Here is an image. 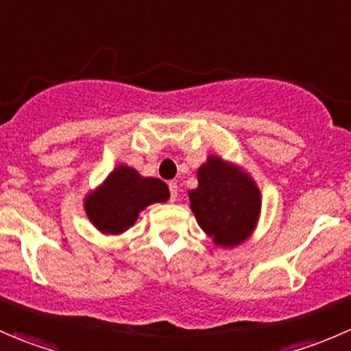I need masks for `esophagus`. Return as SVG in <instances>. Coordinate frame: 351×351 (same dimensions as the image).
<instances>
[{
	"label": "esophagus",
	"mask_w": 351,
	"mask_h": 351,
	"mask_svg": "<svg viewBox=\"0 0 351 351\" xmlns=\"http://www.w3.org/2000/svg\"><path fill=\"white\" fill-rule=\"evenodd\" d=\"M168 186H169V198H171V202H175L176 197H178V185H176L175 182H169Z\"/></svg>",
	"instance_id": "1"
}]
</instances>
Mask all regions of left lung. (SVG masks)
Wrapping results in <instances>:
<instances>
[{
	"instance_id": "left-lung-1",
	"label": "left lung",
	"mask_w": 351,
	"mask_h": 351,
	"mask_svg": "<svg viewBox=\"0 0 351 351\" xmlns=\"http://www.w3.org/2000/svg\"><path fill=\"white\" fill-rule=\"evenodd\" d=\"M190 208L202 231L221 247L239 246L253 234L261 212L256 182L241 166L210 154L197 169Z\"/></svg>"
}]
</instances>
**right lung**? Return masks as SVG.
Wrapping results in <instances>:
<instances>
[{
	"label": "right lung",
	"instance_id": "obj_1",
	"mask_svg": "<svg viewBox=\"0 0 351 351\" xmlns=\"http://www.w3.org/2000/svg\"><path fill=\"white\" fill-rule=\"evenodd\" d=\"M169 190L159 178H146L127 165H119L98 189L84 197V210L91 224L107 236L125 232L151 204H162Z\"/></svg>",
	"mask_w": 351,
	"mask_h": 351
}]
</instances>
